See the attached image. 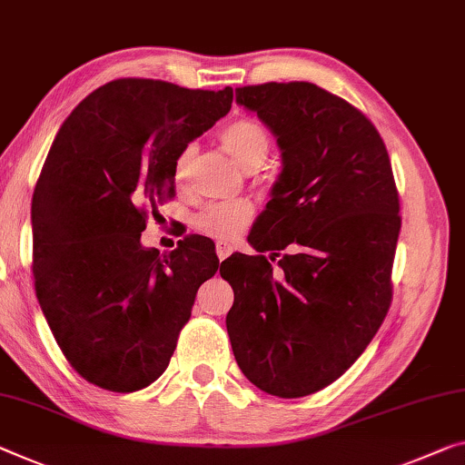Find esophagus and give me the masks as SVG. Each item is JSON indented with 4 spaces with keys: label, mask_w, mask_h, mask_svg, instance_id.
I'll return each mask as SVG.
<instances>
[{
    "label": "esophagus",
    "mask_w": 465,
    "mask_h": 465,
    "mask_svg": "<svg viewBox=\"0 0 465 465\" xmlns=\"http://www.w3.org/2000/svg\"><path fill=\"white\" fill-rule=\"evenodd\" d=\"M232 252H233V246L232 244H227V242H217V256H219V261H225Z\"/></svg>",
    "instance_id": "esophagus-1"
}]
</instances>
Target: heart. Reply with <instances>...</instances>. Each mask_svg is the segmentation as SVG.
<instances>
[{
    "mask_svg": "<svg viewBox=\"0 0 465 465\" xmlns=\"http://www.w3.org/2000/svg\"><path fill=\"white\" fill-rule=\"evenodd\" d=\"M221 146L232 154V159L244 169L259 167L271 151V134L254 117H235L219 134ZM194 159V146H186L175 161V180L183 182L188 178L190 165ZM254 206L248 201L215 203L204 206L194 217V225L211 238L227 242L233 240L246 230L252 221Z\"/></svg>",
    "mask_w": 465,
    "mask_h": 465,
    "instance_id": "b5f03b06",
    "label": "heart"
}]
</instances>
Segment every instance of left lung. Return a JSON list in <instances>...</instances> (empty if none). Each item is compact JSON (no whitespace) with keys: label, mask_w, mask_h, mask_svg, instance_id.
I'll return each instance as SVG.
<instances>
[{"label":"left lung","mask_w":465,"mask_h":465,"mask_svg":"<svg viewBox=\"0 0 465 465\" xmlns=\"http://www.w3.org/2000/svg\"><path fill=\"white\" fill-rule=\"evenodd\" d=\"M235 101L272 130L283 161L248 240L259 252L292 250L279 269L262 254L225 261V325L246 379L293 400L341 377L385 321L400 194L379 130L345 99L311 83H264L235 88Z\"/></svg>","instance_id":"1"}]
</instances>
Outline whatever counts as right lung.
<instances>
[{"mask_svg": "<svg viewBox=\"0 0 465 465\" xmlns=\"http://www.w3.org/2000/svg\"><path fill=\"white\" fill-rule=\"evenodd\" d=\"M233 91L117 78L65 117L33 194L41 311L80 377L115 393L165 372L198 287L219 269L209 242L143 248L149 209L175 196V161L232 109Z\"/></svg>", "mask_w": 465, "mask_h": 465, "instance_id": "1", "label": "right lung"}]
</instances>
